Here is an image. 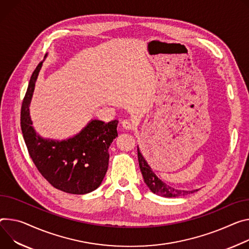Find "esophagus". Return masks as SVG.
I'll use <instances>...</instances> for the list:
<instances>
[{
	"label": "esophagus",
	"instance_id": "34e87169",
	"mask_svg": "<svg viewBox=\"0 0 249 249\" xmlns=\"http://www.w3.org/2000/svg\"><path fill=\"white\" fill-rule=\"evenodd\" d=\"M121 124H122V127L124 129H126V130H132L134 128L133 122L131 120H129V119H124Z\"/></svg>",
	"mask_w": 249,
	"mask_h": 249
}]
</instances>
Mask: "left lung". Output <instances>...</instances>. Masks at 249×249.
Segmentation results:
<instances>
[{
  "label": "left lung",
  "instance_id": "8db88e82",
  "mask_svg": "<svg viewBox=\"0 0 249 249\" xmlns=\"http://www.w3.org/2000/svg\"><path fill=\"white\" fill-rule=\"evenodd\" d=\"M137 151H138L139 166H140V170H141V173L143 175V178H144V182L146 183L148 188L154 194H156L158 196H168V197H176V196H186V195H189L191 193H195V192L197 191V190H195V191L177 190V189H174V188L168 186L167 184L163 183L162 180L153 173V171L151 170V168L149 167V165L145 161L144 157L140 153L139 149H137Z\"/></svg>",
  "mask_w": 249,
  "mask_h": 249
}]
</instances>
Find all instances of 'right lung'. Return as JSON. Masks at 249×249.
<instances>
[{"instance_id":"right-lung-1","label":"right lung","mask_w":249,"mask_h":249,"mask_svg":"<svg viewBox=\"0 0 249 249\" xmlns=\"http://www.w3.org/2000/svg\"><path fill=\"white\" fill-rule=\"evenodd\" d=\"M42 61L32 74L20 109V128L29 154L41 176L55 189L73 195L96 190L108 169V148L117 137V123L90 122L66 141L44 140L32 127L29 106Z\"/></svg>"}]
</instances>
